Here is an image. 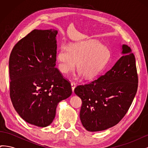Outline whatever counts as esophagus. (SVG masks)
<instances>
[{
	"label": "esophagus",
	"mask_w": 148,
	"mask_h": 148,
	"mask_svg": "<svg viewBox=\"0 0 148 148\" xmlns=\"http://www.w3.org/2000/svg\"><path fill=\"white\" fill-rule=\"evenodd\" d=\"M71 89H72V91H73V92L74 89H75V86H76L75 83L74 82H71Z\"/></svg>",
	"instance_id": "34e87169"
}]
</instances>
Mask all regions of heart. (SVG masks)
<instances>
[{
  "instance_id": "b5f03b06",
  "label": "heart",
  "mask_w": 148,
  "mask_h": 148,
  "mask_svg": "<svg viewBox=\"0 0 148 148\" xmlns=\"http://www.w3.org/2000/svg\"><path fill=\"white\" fill-rule=\"evenodd\" d=\"M111 59V52L96 40H86L62 45L57 55L58 68L67 73L75 66L85 78H92L104 69Z\"/></svg>"
}]
</instances>
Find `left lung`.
<instances>
[{
    "instance_id": "obj_1",
    "label": "left lung",
    "mask_w": 148,
    "mask_h": 148,
    "mask_svg": "<svg viewBox=\"0 0 148 148\" xmlns=\"http://www.w3.org/2000/svg\"><path fill=\"white\" fill-rule=\"evenodd\" d=\"M114 66L91 83L78 85L75 93L82 99L79 117L89 132L115 126L127 114L138 89L135 57L128 46Z\"/></svg>"
}]
</instances>
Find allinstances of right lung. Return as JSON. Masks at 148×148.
I'll list each match as a JSON object with an SVG mask.
<instances>
[{
	"mask_svg": "<svg viewBox=\"0 0 148 148\" xmlns=\"http://www.w3.org/2000/svg\"><path fill=\"white\" fill-rule=\"evenodd\" d=\"M57 34L55 29H34L15 44L9 59L12 104L26 122L40 127L52 122L57 104L72 92L55 67Z\"/></svg>",
	"mask_w": 148,
	"mask_h": 148,
	"instance_id": "add662e5",
	"label": "right lung"
}]
</instances>
